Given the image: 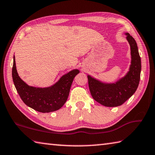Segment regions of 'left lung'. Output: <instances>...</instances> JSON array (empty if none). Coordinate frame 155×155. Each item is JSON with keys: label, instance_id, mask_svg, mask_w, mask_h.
Wrapping results in <instances>:
<instances>
[{"label": "left lung", "instance_id": "obj_1", "mask_svg": "<svg viewBox=\"0 0 155 155\" xmlns=\"http://www.w3.org/2000/svg\"><path fill=\"white\" fill-rule=\"evenodd\" d=\"M130 47L131 62L128 71L113 83H107L87 75L90 92L96 101L106 107H117L134 95L140 78L141 59L135 39L125 33Z\"/></svg>", "mask_w": 155, "mask_h": 155}]
</instances>
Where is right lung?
I'll list each match as a JSON object with an SVG mask.
<instances>
[{"label": "right lung", "instance_id": "right-lung-1", "mask_svg": "<svg viewBox=\"0 0 155 155\" xmlns=\"http://www.w3.org/2000/svg\"><path fill=\"white\" fill-rule=\"evenodd\" d=\"M79 72L78 69L72 70L62 75L58 81L49 87L30 86L21 79L18 74L15 58L13 56L12 77L17 91L25 105L41 113L55 111L64 105L68 99L72 81Z\"/></svg>", "mask_w": 155, "mask_h": 155}]
</instances>
